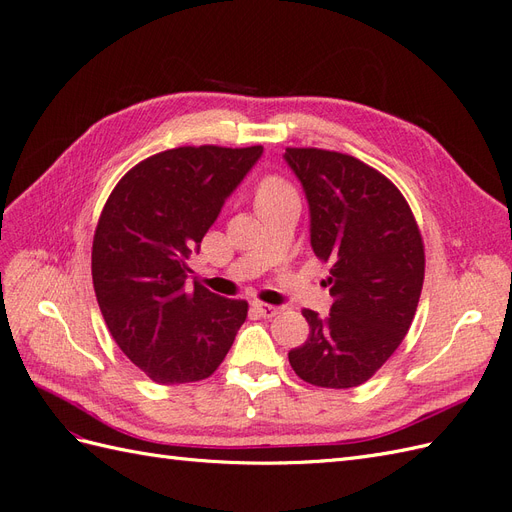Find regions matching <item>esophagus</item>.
Returning a JSON list of instances; mask_svg holds the SVG:
<instances>
[{"instance_id":"1","label":"esophagus","mask_w":512,"mask_h":512,"mask_svg":"<svg viewBox=\"0 0 512 512\" xmlns=\"http://www.w3.org/2000/svg\"><path fill=\"white\" fill-rule=\"evenodd\" d=\"M252 307L256 309V312H258L262 318H273V316H277V314H282V309H284V307L269 305V303H260V301L252 303Z\"/></svg>"}]
</instances>
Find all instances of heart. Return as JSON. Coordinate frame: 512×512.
Wrapping results in <instances>:
<instances>
[{
	"instance_id": "obj_1",
	"label": "heart",
	"mask_w": 512,
	"mask_h": 512,
	"mask_svg": "<svg viewBox=\"0 0 512 512\" xmlns=\"http://www.w3.org/2000/svg\"><path fill=\"white\" fill-rule=\"evenodd\" d=\"M290 190L292 188H290L286 181L277 179V177H269V179L262 181L260 190H258V196H275V194H284V192H290Z\"/></svg>"
}]
</instances>
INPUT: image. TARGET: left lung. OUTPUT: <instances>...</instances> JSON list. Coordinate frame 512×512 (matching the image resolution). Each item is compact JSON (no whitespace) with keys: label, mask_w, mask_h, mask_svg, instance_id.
Returning a JSON list of instances; mask_svg holds the SVG:
<instances>
[{"label":"left lung","mask_w":512,"mask_h":512,"mask_svg":"<svg viewBox=\"0 0 512 512\" xmlns=\"http://www.w3.org/2000/svg\"><path fill=\"white\" fill-rule=\"evenodd\" d=\"M284 160L309 203V241L331 262L327 318L303 309L305 344L288 352L301 380L352 389L391 359L425 280L423 237L410 205L376 168L346 153L288 147Z\"/></svg>","instance_id":"8db88e82"}]
</instances>
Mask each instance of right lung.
I'll use <instances>...</instances> for the list:
<instances>
[{
	"instance_id": "right-lung-1",
	"label": "right lung",
	"mask_w": 512,
	"mask_h": 512,
	"mask_svg": "<svg viewBox=\"0 0 512 512\" xmlns=\"http://www.w3.org/2000/svg\"><path fill=\"white\" fill-rule=\"evenodd\" d=\"M262 147H177L121 177L91 247V277L121 352L158 384L209 378L247 318V301L188 284V258Z\"/></svg>"
}]
</instances>
